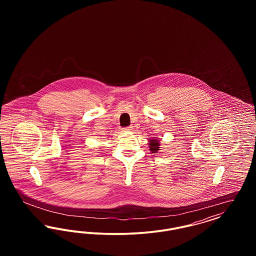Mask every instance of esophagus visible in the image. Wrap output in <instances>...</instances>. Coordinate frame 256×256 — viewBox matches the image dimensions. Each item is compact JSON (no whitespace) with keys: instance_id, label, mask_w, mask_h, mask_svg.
Returning a JSON list of instances; mask_svg holds the SVG:
<instances>
[{"instance_id":"1","label":"esophagus","mask_w":256,"mask_h":256,"mask_svg":"<svg viewBox=\"0 0 256 256\" xmlns=\"http://www.w3.org/2000/svg\"><path fill=\"white\" fill-rule=\"evenodd\" d=\"M124 130H126V132H132V126H126V128H124Z\"/></svg>"}]
</instances>
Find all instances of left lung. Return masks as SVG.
Listing matches in <instances>:
<instances>
[{
    "instance_id": "left-lung-1",
    "label": "left lung",
    "mask_w": 256,
    "mask_h": 256,
    "mask_svg": "<svg viewBox=\"0 0 256 256\" xmlns=\"http://www.w3.org/2000/svg\"><path fill=\"white\" fill-rule=\"evenodd\" d=\"M148 146H150V150L154 154H158L160 150V142H159L158 138L154 137L152 139H148Z\"/></svg>"
}]
</instances>
